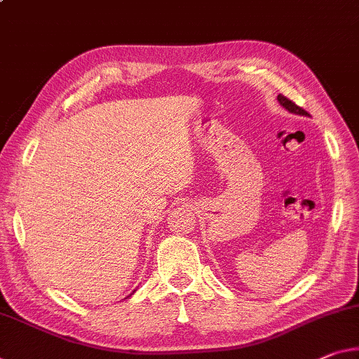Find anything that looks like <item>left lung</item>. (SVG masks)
I'll list each match as a JSON object with an SVG mask.
<instances>
[{
	"label": "left lung",
	"mask_w": 359,
	"mask_h": 359,
	"mask_svg": "<svg viewBox=\"0 0 359 359\" xmlns=\"http://www.w3.org/2000/svg\"><path fill=\"white\" fill-rule=\"evenodd\" d=\"M278 100H280V104L286 108V110H289L291 113H297V115H309V113H306L302 107H299L297 104H294V102L291 100V99H287L286 95H283V94H278Z\"/></svg>",
	"instance_id": "1"
}]
</instances>
